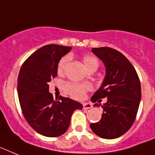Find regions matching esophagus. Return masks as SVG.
<instances>
[{"mask_svg":"<svg viewBox=\"0 0 155 155\" xmlns=\"http://www.w3.org/2000/svg\"><path fill=\"white\" fill-rule=\"evenodd\" d=\"M92 107V105L91 104H89V103H84V104H83V108L84 109H90V108Z\"/></svg>","mask_w":155,"mask_h":155,"instance_id":"esophagus-1","label":"esophagus"}]
</instances>
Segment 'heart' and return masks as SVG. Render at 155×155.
I'll return each instance as SVG.
<instances>
[{"label":"heart","instance_id":"1","mask_svg":"<svg viewBox=\"0 0 155 155\" xmlns=\"http://www.w3.org/2000/svg\"><path fill=\"white\" fill-rule=\"evenodd\" d=\"M84 66L87 71L91 68L97 69L99 66L98 60L95 56L91 55H85L82 59ZM69 56H64L60 59L57 65V72L59 75H62L66 70V68L68 64ZM64 89L71 97L76 99H80L84 98V95L87 91H88L91 89V86L89 84H80V83H68L65 84Z\"/></svg>","mask_w":155,"mask_h":155}]
</instances>
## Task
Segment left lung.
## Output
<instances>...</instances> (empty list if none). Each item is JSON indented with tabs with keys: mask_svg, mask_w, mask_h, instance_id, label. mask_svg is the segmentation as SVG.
<instances>
[{
	"mask_svg": "<svg viewBox=\"0 0 155 155\" xmlns=\"http://www.w3.org/2000/svg\"><path fill=\"white\" fill-rule=\"evenodd\" d=\"M91 51L103 61L106 75L91 99L100 103L107 98V101L102 106L101 119L91 123L90 127L100 138L116 139L125 134L135 120L142 96L140 80L131 63L119 51L103 47L93 48Z\"/></svg>",
	"mask_w": 155,
	"mask_h": 155,
	"instance_id": "left-lung-1",
	"label": "left lung"
}]
</instances>
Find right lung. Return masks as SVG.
<instances>
[{"label":"right lung","mask_w":155,"mask_h":155,"mask_svg":"<svg viewBox=\"0 0 155 155\" xmlns=\"http://www.w3.org/2000/svg\"><path fill=\"white\" fill-rule=\"evenodd\" d=\"M71 47L48 45L39 48L22 64L17 80V93L26 121L37 133L58 137L68 129L71 117L83 105L73 99L60 96L54 100L48 83L57 75L60 59Z\"/></svg>","instance_id":"1"}]
</instances>
